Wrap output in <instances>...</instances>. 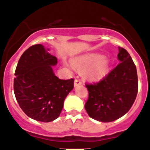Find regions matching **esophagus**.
<instances>
[{"label":"esophagus","instance_id":"34e87169","mask_svg":"<svg viewBox=\"0 0 150 150\" xmlns=\"http://www.w3.org/2000/svg\"><path fill=\"white\" fill-rule=\"evenodd\" d=\"M82 84V82L81 81L80 79H78V78H76V79L75 80V81H74V86L76 87V86H80V85Z\"/></svg>","mask_w":150,"mask_h":150}]
</instances>
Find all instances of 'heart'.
<instances>
[{
  "instance_id": "obj_1",
  "label": "heart",
  "mask_w": 150,
  "mask_h": 150,
  "mask_svg": "<svg viewBox=\"0 0 150 150\" xmlns=\"http://www.w3.org/2000/svg\"><path fill=\"white\" fill-rule=\"evenodd\" d=\"M72 64L79 70H87L85 76L90 81H98L107 75L109 71V61L103 55L96 53L85 54L72 60Z\"/></svg>"
}]
</instances>
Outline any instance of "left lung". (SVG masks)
<instances>
[{"instance_id": "1", "label": "left lung", "mask_w": 150, "mask_h": 150, "mask_svg": "<svg viewBox=\"0 0 150 150\" xmlns=\"http://www.w3.org/2000/svg\"><path fill=\"white\" fill-rule=\"evenodd\" d=\"M118 65L98 83L86 84L89 98L85 110L96 121L111 122L122 117L138 94L136 67L125 49L118 47Z\"/></svg>"}]
</instances>
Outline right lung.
<instances>
[{
	"mask_svg": "<svg viewBox=\"0 0 150 150\" xmlns=\"http://www.w3.org/2000/svg\"><path fill=\"white\" fill-rule=\"evenodd\" d=\"M47 50L41 44L27 49L18 61L14 78V92L21 110L42 122L59 117L64 100L74 87V79L55 76L52 66L57 64V58Z\"/></svg>",
	"mask_w": 150,
	"mask_h": 150,
	"instance_id": "obj_1",
	"label": "right lung"
}]
</instances>
